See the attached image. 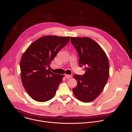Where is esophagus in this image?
<instances>
[{
	"label": "esophagus",
	"mask_w": 132,
	"mask_h": 132,
	"mask_svg": "<svg viewBox=\"0 0 132 132\" xmlns=\"http://www.w3.org/2000/svg\"><path fill=\"white\" fill-rule=\"evenodd\" d=\"M65 77H66L67 79H70V78H72V75H68V74H66V75H65Z\"/></svg>",
	"instance_id": "esophagus-1"
}]
</instances>
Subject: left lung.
<instances>
[{"label": "left lung", "instance_id": "8db88e82", "mask_svg": "<svg viewBox=\"0 0 132 132\" xmlns=\"http://www.w3.org/2000/svg\"><path fill=\"white\" fill-rule=\"evenodd\" d=\"M79 55V65L85 67L84 75L75 74L78 85L72 90L79 101L95 100L103 91L109 77V61L101 46L89 37H71Z\"/></svg>", "mask_w": 132, "mask_h": 132}]
</instances>
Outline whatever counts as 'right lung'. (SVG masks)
Returning a JSON list of instances; mask_svg holds the SVG:
<instances>
[{"label":"right lung","mask_w":132,"mask_h":132,"mask_svg":"<svg viewBox=\"0 0 132 132\" xmlns=\"http://www.w3.org/2000/svg\"><path fill=\"white\" fill-rule=\"evenodd\" d=\"M70 39L69 36H43L32 42L22 55V83L34 100L43 102L53 97L64 75L52 73L47 67Z\"/></svg>","instance_id":"1"}]
</instances>
